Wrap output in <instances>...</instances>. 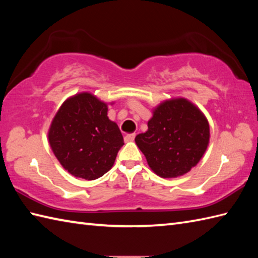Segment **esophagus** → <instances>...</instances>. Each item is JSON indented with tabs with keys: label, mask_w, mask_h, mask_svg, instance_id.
Instances as JSON below:
<instances>
[{
	"label": "esophagus",
	"mask_w": 258,
	"mask_h": 258,
	"mask_svg": "<svg viewBox=\"0 0 258 258\" xmlns=\"http://www.w3.org/2000/svg\"><path fill=\"white\" fill-rule=\"evenodd\" d=\"M135 136H136V134L135 133H132V134H127L124 138V140H125V142H133L134 141V139H135Z\"/></svg>",
	"instance_id": "1"
}]
</instances>
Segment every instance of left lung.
Listing matches in <instances>:
<instances>
[{
	"instance_id": "8db88e82",
	"label": "left lung",
	"mask_w": 258,
	"mask_h": 258,
	"mask_svg": "<svg viewBox=\"0 0 258 258\" xmlns=\"http://www.w3.org/2000/svg\"><path fill=\"white\" fill-rule=\"evenodd\" d=\"M147 126L149 130L136 136L135 143L152 171L164 178L189 172L204 155L210 142L206 117L185 98L161 103Z\"/></svg>"
}]
</instances>
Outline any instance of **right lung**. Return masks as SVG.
<instances>
[{"label":"right lung","mask_w":258,"mask_h":258,"mask_svg":"<svg viewBox=\"0 0 258 258\" xmlns=\"http://www.w3.org/2000/svg\"><path fill=\"white\" fill-rule=\"evenodd\" d=\"M48 142L61 165L75 177L93 180L112 168L123 136L107 117V104L91 93L68 98L54 116Z\"/></svg>","instance_id":"right-lung-1"}]
</instances>
